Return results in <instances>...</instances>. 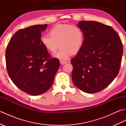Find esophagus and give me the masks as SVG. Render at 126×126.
<instances>
[{"mask_svg": "<svg viewBox=\"0 0 126 126\" xmlns=\"http://www.w3.org/2000/svg\"><path fill=\"white\" fill-rule=\"evenodd\" d=\"M60 63L62 65H64V64H65L66 63V62L64 61H60Z\"/></svg>", "mask_w": 126, "mask_h": 126, "instance_id": "1", "label": "esophagus"}]
</instances>
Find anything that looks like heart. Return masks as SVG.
<instances>
[{
  "label": "heart",
  "instance_id": "heart-1",
  "mask_svg": "<svg viewBox=\"0 0 126 126\" xmlns=\"http://www.w3.org/2000/svg\"><path fill=\"white\" fill-rule=\"evenodd\" d=\"M50 36L43 35L41 43L51 53H55L61 47L59 51L53 55L61 61H66L73 54L78 53L83 44L84 35L78 26L69 24H58L51 29Z\"/></svg>",
  "mask_w": 126,
  "mask_h": 126
}]
</instances>
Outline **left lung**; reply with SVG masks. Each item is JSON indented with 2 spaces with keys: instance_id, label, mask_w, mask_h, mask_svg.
<instances>
[{
  "instance_id": "left-lung-1",
  "label": "left lung",
  "mask_w": 126,
  "mask_h": 126,
  "mask_svg": "<svg viewBox=\"0 0 126 126\" xmlns=\"http://www.w3.org/2000/svg\"><path fill=\"white\" fill-rule=\"evenodd\" d=\"M83 32L81 50L71 60L73 83L87 93L102 90L118 74L123 46L118 33L111 26L96 21L79 22Z\"/></svg>"
}]
</instances>
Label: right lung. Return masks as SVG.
I'll use <instances>...</instances> for the list:
<instances>
[{
  "mask_svg": "<svg viewBox=\"0 0 126 126\" xmlns=\"http://www.w3.org/2000/svg\"><path fill=\"white\" fill-rule=\"evenodd\" d=\"M47 24L19 30L8 44L5 60L7 73L16 86L31 95L45 93L53 84L60 67L58 59L50 58L41 43Z\"/></svg>",
  "mask_w": 126,
  "mask_h": 126,
  "instance_id": "add662e5",
  "label": "right lung"
}]
</instances>
